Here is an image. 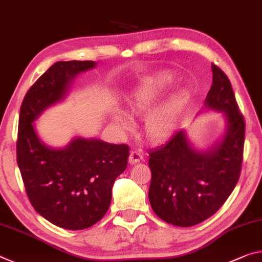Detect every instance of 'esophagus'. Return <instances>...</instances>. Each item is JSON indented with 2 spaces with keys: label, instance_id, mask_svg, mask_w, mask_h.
<instances>
[{
  "label": "esophagus",
  "instance_id": "esophagus-1",
  "mask_svg": "<svg viewBox=\"0 0 262 262\" xmlns=\"http://www.w3.org/2000/svg\"><path fill=\"white\" fill-rule=\"evenodd\" d=\"M143 160V154L137 152V151H132L130 153V157H128V162H130L131 165H135V164H138Z\"/></svg>",
  "mask_w": 262,
  "mask_h": 262
}]
</instances>
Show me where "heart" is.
I'll return each mask as SVG.
<instances>
[{"label": "heart", "mask_w": 262, "mask_h": 262, "mask_svg": "<svg viewBox=\"0 0 262 262\" xmlns=\"http://www.w3.org/2000/svg\"><path fill=\"white\" fill-rule=\"evenodd\" d=\"M173 84L174 78L170 74L158 75L144 81L137 85L127 97L128 108L135 115L147 114L159 103ZM189 97L188 92L179 91L151 110L145 121V134L149 140L153 143H161L177 132ZM113 121L122 131H130L134 128V119L123 109L114 111Z\"/></svg>", "instance_id": "b5f03b06"}]
</instances>
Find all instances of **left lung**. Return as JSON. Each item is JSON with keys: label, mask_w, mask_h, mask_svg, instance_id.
Segmentation results:
<instances>
[{"label": "left lung", "mask_w": 262, "mask_h": 262, "mask_svg": "<svg viewBox=\"0 0 262 262\" xmlns=\"http://www.w3.org/2000/svg\"><path fill=\"white\" fill-rule=\"evenodd\" d=\"M211 71L212 85L204 106L223 114L221 138L210 148L199 149L181 130L166 145L149 151V203L162 221L182 228L211 217L233 191L242 169L245 122L228 76L213 63Z\"/></svg>", "instance_id": "8db88e82"}]
</instances>
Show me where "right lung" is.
<instances>
[{
    "label": "right lung",
    "mask_w": 262,
    "mask_h": 262,
    "mask_svg": "<svg viewBox=\"0 0 262 262\" xmlns=\"http://www.w3.org/2000/svg\"><path fill=\"white\" fill-rule=\"evenodd\" d=\"M95 61H58L36 81L19 111L17 164L34 210L67 230L91 228L108 211L113 186L127 166L126 145L74 137L65 147H52L38 136L34 122L68 96L80 73Z\"/></svg>",
    "instance_id": "right-lung-1"
}]
</instances>
